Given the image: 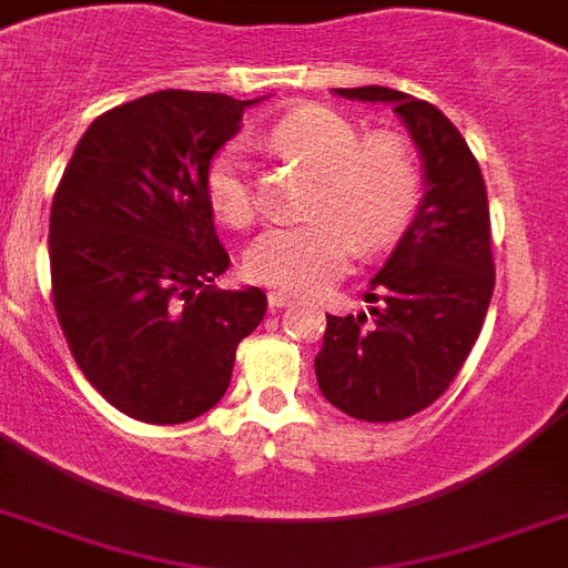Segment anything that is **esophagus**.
I'll list each match as a JSON object with an SVG mask.
<instances>
[{"instance_id":"1","label":"esophagus","mask_w":568,"mask_h":568,"mask_svg":"<svg viewBox=\"0 0 568 568\" xmlns=\"http://www.w3.org/2000/svg\"><path fill=\"white\" fill-rule=\"evenodd\" d=\"M268 306H271V312H280V308L292 306V297H288V294H283V292H271L268 294Z\"/></svg>"}]
</instances>
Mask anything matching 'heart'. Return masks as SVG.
<instances>
[{"label":"heart","instance_id":"heart-1","mask_svg":"<svg viewBox=\"0 0 568 568\" xmlns=\"http://www.w3.org/2000/svg\"><path fill=\"white\" fill-rule=\"evenodd\" d=\"M268 145L321 172L312 215L276 224L247 247L251 280L283 294H315L347 271L356 242L376 253L403 236L423 197V172L412 145L396 133L362 136L358 124L324 104H303L268 131ZM204 195L215 219L247 227L256 215L247 156L227 142L206 165Z\"/></svg>","mask_w":568,"mask_h":568}]
</instances>
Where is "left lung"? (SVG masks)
Returning a JSON list of instances; mask_svg holds the SVG:
<instances>
[{
  "mask_svg": "<svg viewBox=\"0 0 568 568\" xmlns=\"http://www.w3.org/2000/svg\"><path fill=\"white\" fill-rule=\"evenodd\" d=\"M335 92L394 104L423 156L426 195L371 280V315H326L315 358L321 394L338 412L396 423L444 396L478 341L496 285L487 186L467 140L435 104L388 87Z\"/></svg>",
  "mask_w": 568,
  "mask_h": 568,
  "instance_id": "8db88e82",
  "label": "left lung"
}]
</instances>
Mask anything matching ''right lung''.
I'll return each instance as SVG.
<instances>
[{
	"mask_svg": "<svg viewBox=\"0 0 568 568\" xmlns=\"http://www.w3.org/2000/svg\"><path fill=\"white\" fill-rule=\"evenodd\" d=\"M253 101L160 90L101 113L60 178L49 219L52 300L72 358L113 408L174 426L219 403L262 288L230 268L204 174Z\"/></svg>",
	"mask_w": 568,
	"mask_h": 568,
	"instance_id": "obj_1",
	"label": "right lung"
}]
</instances>
